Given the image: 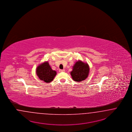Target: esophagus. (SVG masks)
<instances>
[{
	"instance_id": "esophagus-1",
	"label": "esophagus",
	"mask_w": 132,
	"mask_h": 132,
	"mask_svg": "<svg viewBox=\"0 0 132 132\" xmlns=\"http://www.w3.org/2000/svg\"><path fill=\"white\" fill-rule=\"evenodd\" d=\"M59 71V72H65V70L64 69H60Z\"/></svg>"
}]
</instances>
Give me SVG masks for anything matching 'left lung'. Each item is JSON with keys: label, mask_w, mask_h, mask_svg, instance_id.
Here are the masks:
<instances>
[{"label": "left lung", "mask_w": 132, "mask_h": 132, "mask_svg": "<svg viewBox=\"0 0 132 132\" xmlns=\"http://www.w3.org/2000/svg\"><path fill=\"white\" fill-rule=\"evenodd\" d=\"M90 68L88 64L78 60L73 66L71 75L73 80L77 82L84 80L88 77Z\"/></svg>", "instance_id": "left-lung-1"}]
</instances>
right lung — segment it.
Masks as SVG:
<instances>
[{
  "label": "right lung",
  "mask_w": 132,
  "mask_h": 132,
  "mask_svg": "<svg viewBox=\"0 0 132 132\" xmlns=\"http://www.w3.org/2000/svg\"><path fill=\"white\" fill-rule=\"evenodd\" d=\"M36 73L40 80L46 83H50L53 81L56 75V71L52 69L48 61L38 66L36 68Z\"/></svg>",
  "instance_id": "add662e5"
}]
</instances>
